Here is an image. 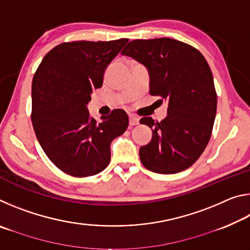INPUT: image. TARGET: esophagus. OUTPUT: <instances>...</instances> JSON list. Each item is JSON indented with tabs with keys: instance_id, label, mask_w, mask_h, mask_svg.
I'll list each match as a JSON object with an SVG mask.
<instances>
[{
	"instance_id": "1",
	"label": "esophagus",
	"mask_w": 250,
	"mask_h": 250,
	"mask_svg": "<svg viewBox=\"0 0 250 250\" xmlns=\"http://www.w3.org/2000/svg\"><path fill=\"white\" fill-rule=\"evenodd\" d=\"M129 121H130V125H137L139 124V118L134 115H130Z\"/></svg>"
}]
</instances>
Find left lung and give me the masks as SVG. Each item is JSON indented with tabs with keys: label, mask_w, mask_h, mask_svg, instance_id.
Returning <instances> with one entry per match:
<instances>
[{
	"label": "left lung",
	"mask_w": 250,
	"mask_h": 250,
	"mask_svg": "<svg viewBox=\"0 0 250 250\" xmlns=\"http://www.w3.org/2000/svg\"><path fill=\"white\" fill-rule=\"evenodd\" d=\"M121 54L146 67L150 95L168 103L161 122L140 119L153 129L151 142L139 151L142 164L160 174L186 170L208 145L216 116L217 94L205 57L193 46L167 37L132 41Z\"/></svg>",
	"instance_id": "1"
}]
</instances>
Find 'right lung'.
<instances>
[{"label": "right lung", "instance_id": "right-lung-1", "mask_svg": "<svg viewBox=\"0 0 250 250\" xmlns=\"http://www.w3.org/2000/svg\"><path fill=\"white\" fill-rule=\"evenodd\" d=\"M128 39L77 41L49 50L32 83V124L48 159L75 177L92 176L110 162V145L129 125L125 110L115 109L97 122L87 104L103 86L104 73Z\"/></svg>", "mask_w": 250, "mask_h": 250}]
</instances>
